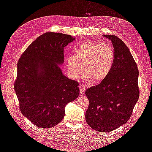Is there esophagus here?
<instances>
[{"label": "esophagus", "mask_w": 152, "mask_h": 152, "mask_svg": "<svg viewBox=\"0 0 152 152\" xmlns=\"http://www.w3.org/2000/svg\"><path fill=\"white\" fill-rule=\"evenodd\" d=\"M79 89H80V93H81L82 94H83V93H84V92L85 90H86V87H85L84 85L80 84V86H79Z\"/></svg>", "instance_id": "34e87169"}]
</instances>
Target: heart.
Returning <instances> with one entry per match:
<instances>
[{
    "label": "heart",
    "instance_id": "heart-1",
    "mask_svg": "<svg viewBox=\"0 0 152 152\" xmlns=\"http://www.w3.org/2000/svg\"><path fill=\"white\" fill-rule=\"evenodd\" d=\"M73 56L66 59L69 75L75 79L84 71L85 79L94 84L103 81L112 71L115 60L113 47L107 43L87 42L79 44L73 49Z\"/></svg>",
    "mask_w": 152,
    "mask_h": 152
}]
</instances>
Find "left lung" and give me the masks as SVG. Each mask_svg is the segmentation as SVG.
Wrapping results in <instances>:
<instances>
[{"instance_id":"left-lung-1","label":"left lung","mask_w":152,"mask_h":152,"mask_svg":"<svg viewBox=\"0 0 152 152\" xmlns=\"http://www.w3.org/2000/svg\"><path fill=\"white\" fill-rule=\"evenodd\" d=\"M111 40L115 60L108 76L98 85L86 89L89 107L86 120L95 131L116 129L130 118L139 99V71L129 49L113 35H103Z\"/></svg>"}]
</instances>
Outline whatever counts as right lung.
<instances>
[{
  "label": "right lung",
  "instance_id": "add662e5",
  "mask_svg": "<svg viewBox=\"0 0 152 152\" xmlns=\"http://www.w3.org/2000/svg\"><path fill=\"white\" fill-rule=\"evenodd\" d=\"M75 38L46 32L37 38L18 62L15 89L21 113L34 125L50 128L65 116L66 105L79 95V83L64 75V48Z\"/></svg>",
  "mask_w": 152,
  "mask_h": 152
}]
</instances>
